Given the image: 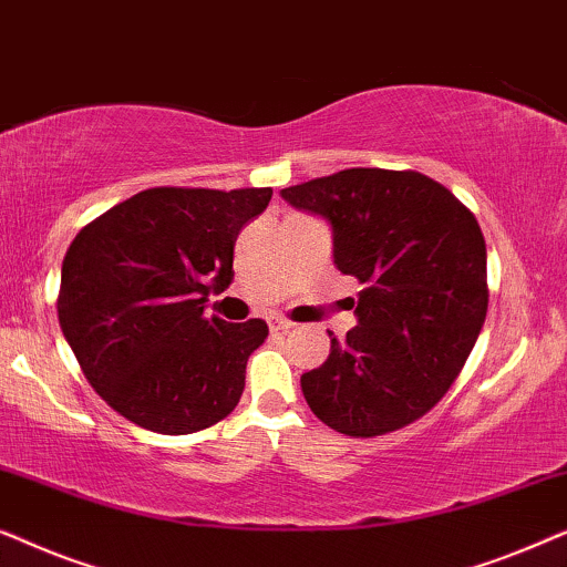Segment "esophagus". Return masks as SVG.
I'll list each match as a JSON object with an SVG mask.
<instances>
[{
	"label": "esophagus",
	"mask_w": 567,
	"mask_h": 567,
	"mask_svg": "<svg viewBox=\"0 0 567 567\" xmlns=\"http://www.w3.org/2000/svg\"><path fill=\"white\" fill-rule=\"evenodd\" d=\"M291 328H293V322L281 320V317H276V320H270V330H274V332H289Z\"/></svg>",
	"instance_id": "obj_1"
}]
</instances>
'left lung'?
Segmentation results:
<instances>
[{"label": "left lung", "instance_id": "left-lung-1", "mask_svg": "<svg viewBox=\"0 0 567 567\" xmlns=\"http://www.w3.org/2000/svg\"><path fill=\"white\" fill-rule=\"evenodd\" d=\"M281 198L328 221L332 262L363 284L355 328L301 374L307 405L346 436H382L444 398L483 330L487 252L477 219L421 173L353 167Z\"/></svg>", "mask_w": 567, "mask_h": 567}]
</instances>
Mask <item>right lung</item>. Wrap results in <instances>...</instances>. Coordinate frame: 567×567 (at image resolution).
I'll use <instances>...</instances> for the list:
<instances>
[{"label": "right lung", "mask_w": 567, "mask_h": 567, "mask_svg": "<svg viewBox=\"0 0 567 567\" xmlns=\"http://www.w3.org/2000/svg\"><path fill=\"white\" fill-rule=\"evenodd\" d=\"M270 188H150L87 224L61 262L59 324L87 382L146 431L183 436L237 408L262 320L206 317Z\"/></svg>", "instance_id": "add662e5"}]
</instances>
